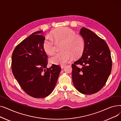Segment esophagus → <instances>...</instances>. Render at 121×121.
<instances>
[{"instance_id": "obj_1", "label": "esophagus", "mask_w": 121, "mask_h": 121, "mask_svg": "<svg viewBox=\"0 0 121 121\" xmlns=\"http://www.w3.org/2000/svg\"><path fill=\"white\" fill-rule=\"evenodd\" d=\"M65 67V65H61V68L62 69L64 68Z\"/></svg>"}]
</instances>
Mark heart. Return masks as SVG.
Segmentation results:
<instances>
[{
    "label": "heart",
    "mask_w": 121,
    "mask_h": 121,
    "mask_svg": "<svg viewBox=\"0 0 121 121\" xmlns=\"http://www.w3.org/2000/svg\"><path fill=\"white\" fill-rule=\"evenodd\" d=\"M50 37L46 38L43 44V49L47 54H52L55 51L54 42L61 41V52L55 53L50 61L55 64L63 65L70 61L73 57L79 56L83 52L85 42L83 38L67 27H62L53 31Z\"/></svg>",
    "instance_id": "1"
}]
</instances>
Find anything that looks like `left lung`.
I'll return each instance as SVG.
<instances>
[{
  "instance_id": "1",
  "label": "left lung",
  "mask_w": 121,
  "mask_h": 121,
  "mask_svg": "<svg viewBox=\"0 0 121 121\" xmlns=\"http://www.w3.org/2000/svg\"><path fill=\"white\" fill-rule=\"evenodd\" d=\"M80 34L85 47L81 57L72 65V79L80 93L91 95L102 89L110 74V51L106 43L90 30L83 27Z\"/></svg>"
}]
</instances>
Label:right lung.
Instances as JSON below:
<instances>
[{
    "label": "right lung",
    "mask_w": 121,
    "mask_h": 121,
    "mask_svg": "<svg viewBox=\"0 0 121 121\" xmlns=\"http://www.w3.org/2000/svg\"><path fill=\"white\" fill-rule=\"evenodd\" d=\"M43 31L32 34L19 43L12 57V71L23 90L35 98H43L54 89L61 69L47 67L48 55L43 49Z\"/></svg>",
    "instance_id": "1"
}]
</instances>
